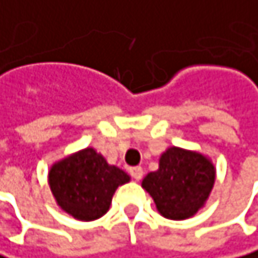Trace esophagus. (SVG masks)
Returning a JSON list of instances; mask_svg holds the SVG:
<instances>
[{
  "label": "esophagus",
  "instance_id": "1",
  "mask_svg": "<svg viewBox=\"0 0 258 258\" xmlns=\"http://www.w3.org/2000/svg\"><path fill=\"white\" fill-rule=\"evenodd\" d=\"M130 175L135 178V180H141L144 177V169L141 166H135V168H130Z\"/></svg>",
  "mask_w": 258,
  "mask_h": 258
}]
</instances>
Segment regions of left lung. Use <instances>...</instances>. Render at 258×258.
<instances>
[{
	"label": "left lung",
	"mask_w": 258,
	"mask_h": 258,
	"mask_svg": "<svg viewBox=\"0 0 258 258\" xmlns=\"http://www.w3.org/2000/svg\"><path fill=\"white\" fill-rule=\"evenodd\" d=\"M213 184L215 166L210 160L175 147L160 157L159 171L150 172L142 181L160 215L174 221L194 216L209 198Z\"/></svg>",
	"instance_id": "left-lung-1"
}]
</instances>
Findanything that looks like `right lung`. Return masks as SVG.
<instances>
[{"mask_svg":"<svg viewBox=\"0 0 258 258\" xmlns=\"http://www.w3.org/2000/svg\"><path fill=\"white\" fill-rule=\"evenodd\" d=\"M130 181L122 169L110 166L93 148H86L49 171V187L57 204L80 221L107 213L117 186Z\"/></svg>","mask_w":258,"mask_h":258,"instance_id":"right-lung-1","label":"right lung"}]
</instances>
